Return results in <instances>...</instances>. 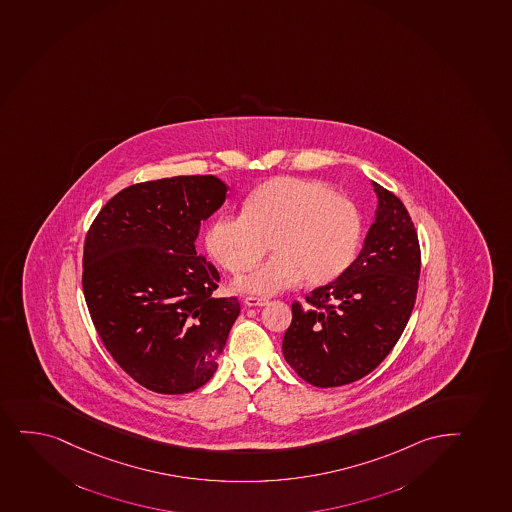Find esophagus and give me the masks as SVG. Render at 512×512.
<instances>
[{
	"label": "esophagus",
	"mask_w": 512,
	"mask_h": 512,
	"mask_svg": "<svg viewBox=\"0 0 512 512\" xmlns=\"http://www.w3.org/2000/svg\"><path fill=\"white\" fill-rule=\"evenodd\" d=\"M245 305H247V306H267V305H269V299L259 298V296H247V298H245Z\"/></svg>",
	"instance_id": "obj_1"
}]
</instances>
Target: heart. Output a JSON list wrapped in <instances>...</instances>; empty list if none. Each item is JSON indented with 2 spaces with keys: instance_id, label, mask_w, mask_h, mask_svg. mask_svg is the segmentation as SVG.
<instances>
[{
  "instance_id": "heart-1",
  "label": "heart",
  "mask_w": 512,
  "mask_h": 512,
  "mask_svg": "<svg viewBox=\"0 0 512 512\" xmlns=\"http://www.w3.org/2000/svg\"><path fill=\"white\" fill-rule=\"evenodd\" d=\"M356 204L320 180L279 177L247 197L243 213L214 219L206 247L231 272L250 269L272 242L274 259L238 277L242 293L272 296L305 279L310 286L334 281L351 265L361 242Z\"/></svg>"
}]
</instances>
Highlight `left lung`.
Wrapping results in <instances>:
<instances>
[{"instance_id": "8db88e82", "label": "left lung", "mask_w": 512, "mask_h": 512, "mask_svg": "<svg viewBox=\"0 0 512 512\" xmlns=\"http://www.w3.org/2000/svg\"><path fill=\"white\" fill-rule=\"evenodd\" d=\"M376 218L357 259L334 282L293 303L282 352L318 388L364 378L395 347L414 310L420 247L403 202L373 182Z\"/></svg>"}]
</instances>
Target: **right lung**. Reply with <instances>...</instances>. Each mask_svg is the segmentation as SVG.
<instances>
[{
    "mask_svg": "<svg viewBox=\"0 0 512 512\" xmlns=\"http://www.w3.org/2000/svg\"><path fill=\"white\" fill-rule=\"evenodd\" d=\"M214 175L131 185L97 214L85 240L83 294L98 337L139 385L182 395L218 369L238 298H214L219 272L197 255L202 221L226 199Z\"/></svg>",
    "mask_w": 512,
    "mask_h": 512,
    "instance_id": "add662e5",
    "label": "right lung"
}]
</instances>
